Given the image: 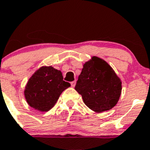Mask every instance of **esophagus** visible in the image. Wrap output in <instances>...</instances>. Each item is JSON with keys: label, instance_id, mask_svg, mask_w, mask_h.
I'll use <instances>...</instances> for the list:
<instances>
[{"label": "esophagus", "instance_id": "obj_1", "mask_svg": "<svg viewBox=\"0 0 150 150\" xmlns=\"http://www.w3.org/2000/svg\"><path fill=\"white\" fill-rule=\"evenodd\" d=\"M75 84H76V81H74L71 82V85H72V87H75Z\"/></svg>", "mask_w": 150, "mask_h": 150}]
</instances>
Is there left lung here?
Segmentation results:
<instances>
[{
	"label": "left lung",
	"mask_w": 150,
	"mask_h": 150,
	"mask_svg": "<svg viewBox=\"0 0 150 150\" xmlns=\"http://www.w3.org/2000/svg\"><path fill=\"white\" fill-rule=\"evenodd\" d=\"M75 89L89 108L101 113L117 105L122 82L107 62L93 56L83 64Z\"/></svg>",
	"instance_id": "1"
}]
</instances>
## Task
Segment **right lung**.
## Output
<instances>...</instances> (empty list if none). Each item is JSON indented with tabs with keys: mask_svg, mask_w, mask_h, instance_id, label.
I'll use <instances>...</instances> for the list:
<instances>
[{
	"mask_svg": "<svg viewBox=\"0 0 150 150\" xmlns=\"http://www.w3.org/2000/svg\"><path fill=\"white\" fill-rule=\"evenodd\" d=\"M71 86L63 81L62 72L52 67H42L30 78L24 91L28 105L39 111L54 106L62 92Z\"/></svg>",
	"mask_w": 150,
	"mask_h": 150,
	"instance_id": "add662e5",
	"label": "right lung"
}]
</instances>
